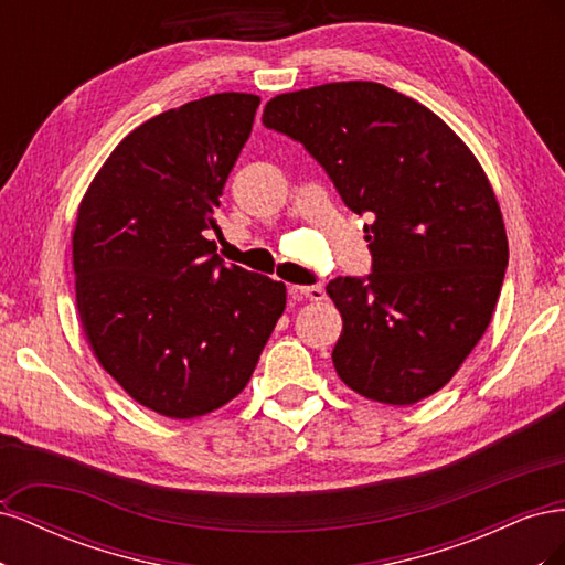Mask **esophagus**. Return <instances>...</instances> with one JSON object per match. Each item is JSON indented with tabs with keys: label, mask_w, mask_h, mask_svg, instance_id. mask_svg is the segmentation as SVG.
<instances>
[{
	"label": "esophagus",
	"mask_w": 565,
	"mask_h": 565,
	"mask_svg": "<svg viewBox=\"0 0 565 565\" xmlns=\"http://www.w3.org/2000/svg\"><path fill=\"white\" fill-rule=\"evenodd\" d=\"M289 295H292L295 299H311V301H322V299H324V289H322L320 285H306V287L292 285V287H289Z\"/></svg>",
	"instance_id": "esophagus-1"
}]
</instances>
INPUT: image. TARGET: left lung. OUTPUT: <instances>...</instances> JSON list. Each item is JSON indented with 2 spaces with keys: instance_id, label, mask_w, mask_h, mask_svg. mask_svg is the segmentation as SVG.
<instances>
[{
  "instance_id": "8db88e82",
  "label": "left lung",
  "mask_w": 565,
  "mask_h": 565,
  "mask_svg": "<svg viewBox=\"0 0 565 565\" xmlns=\"http://www.w3.org/2000/svg\"><path fill=\"white\" fill-rule=\"evenodd\" d=\"M264 125L303 143L347 207L370 216L372 273L328 285L344 320L339 380L386 405L431 396L488 330L509 262L481 162L436 113L377 82L280 94Z\"/></svg>"
}]
</instances>
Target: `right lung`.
<instances>
[{"mask_svg": "<svg viewBox=\"0 0 565 565\" xmlns=\"http://www.w3.org/2000/svg\"><path fill=\"white\" fill-rule=\"evenodd\" d=\"M259 104L226 92L156 115L117 143L77 207L84 337L110 377L162 417L233 401L285 311L282 282L226 266L207 241Z\"/></svg>", "mask_w": 565, "mask_h": 565, "instance_id": "add662e5", "label": "right lung"}]
</instances>
